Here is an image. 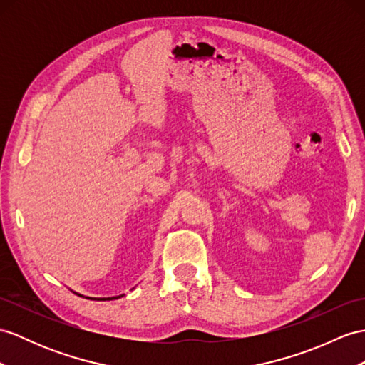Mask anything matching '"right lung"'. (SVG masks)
Masks as SVG:
<instances>
[{"instance_id":"obj_1","label":"right lung","mask_w":365,"mask_h":365,"mask_svg":"<svg viewBox=\"0 0 365 365\" xmlns=\"http://www.w3.org/2000/svg\"><path fill=\"white\" fill-rule=\"evenodd\" d=\"M118 297H120V296H118ZM118 297H108V299H99V300H111V299H118ZM90 299V297H88Z\"/></svg>"}]
</instances>
